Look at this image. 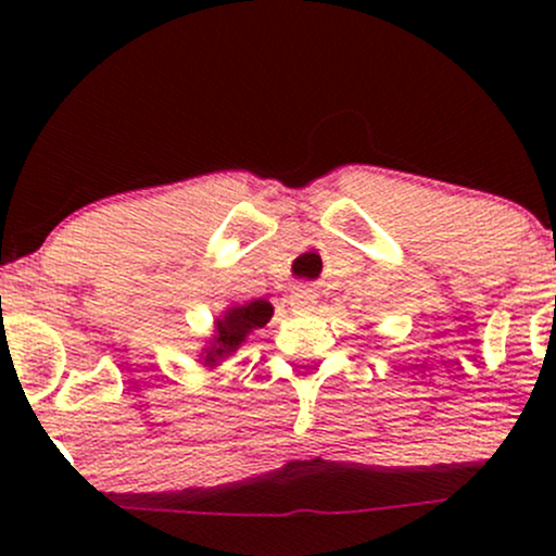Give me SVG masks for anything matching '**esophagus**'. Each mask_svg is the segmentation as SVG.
<instances>
[{
	"instance_id": "34e87169",
	"label": "esophagus",
	"mask_w": 556,
	"mask_h": 556,
	"mask_svg": "<svg viewBox=\"0 0 556 556\" xmlns=\"http://www.w3.org/2000/svg\"><path fill=\"white\" fill-rule=\"evenodd\" d=\"M290 305L292 311H314L316 305V290L308 285H300L290 292Z\"/></svg>"
}]
</instances>
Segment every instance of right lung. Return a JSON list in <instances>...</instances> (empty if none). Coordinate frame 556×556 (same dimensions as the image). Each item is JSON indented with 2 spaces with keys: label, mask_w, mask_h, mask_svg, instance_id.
Here are the masks:
<instances>
[{
  "label": "right lung",
  "mask_w": 556,
  "mask_h": 556,
  "mask_svg": "<svg viewBox=\"0 0 556 556\" xmlns=\"http://www.w3.org/2000/svg\"><path fill=\"white\" fill-rule=\"evenodd\" d=\"M271 314V303H266L264 298L227 308L225 316L216 318L214 340L208 342L206 350H203V353H206L203 355V363H206V366H216L222 358L232 355L235 350L245 342V337L251 334V331L266 327Z\"/></svg>",
  "instance_id": "obj_1"
}]
</instances>
